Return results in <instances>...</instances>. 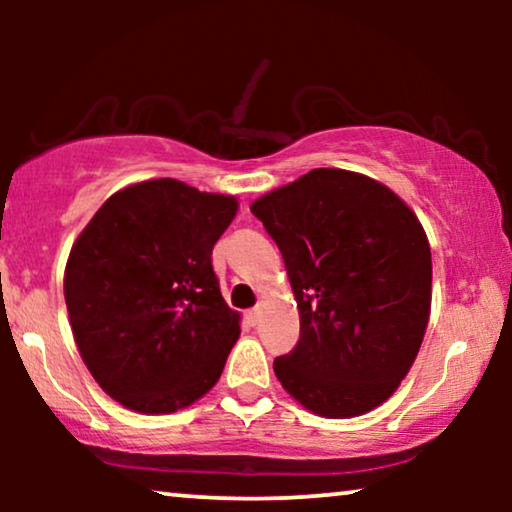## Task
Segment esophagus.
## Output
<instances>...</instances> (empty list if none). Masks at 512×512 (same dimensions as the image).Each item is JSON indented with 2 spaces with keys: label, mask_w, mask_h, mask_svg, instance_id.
<instances>
[{
  "label": "esophagus",
  "mask_w": 512,
  "mask_h": 512,
  "mask_svg": "<svg viewBox=\"0 0 512 512\" xmlns=\"http://www.w3.org/2000/svg\"><path fill=\"white\" fill-rule=\"evenodd\" d=\"M258 317H261V312H258V310L244 312V321H247L249 326H256V324H258Z\"/></svg>",
  "instance_id": "esophagus-1"
}]
</instances>
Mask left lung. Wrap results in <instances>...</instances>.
<instances>
[{
    "mask_svg": "<svg viewBox=\"0 0 512 512\" xmlns=\"http://www.w3.org/2000/svg\"><path fill=\"white\" fill-rule=\"evenodd\" d=\"M282 251L300 340L275 359L282 387L314 415L345 419L394 394L422 347L431 249L394 191L319 167L251 205Z\"/></svg>",
    "mask_w": 512,
    "mask_h": 512,
    "instance_id": "obj_1",
    "label": "left lung"
}]
</instances>
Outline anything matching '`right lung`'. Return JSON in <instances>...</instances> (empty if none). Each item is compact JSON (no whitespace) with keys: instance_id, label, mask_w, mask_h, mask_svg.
Returning <instances> with one entry per match:
<instances>
[{"instance_id":"right-lung-1","label":"right lung","mask_w":512,"mask_h":512,"mask_svg":"<svg viewBox=\"0 0 512 512\" xmlns=\"http://www.w3.org/2000/svg\"><path fill=\"white\" fill-rule=\"evenodd\" d=\"M237 214L233 195L177 179L111 195L69 251L65 303L81 359L111 398L170 415L214 387L240 338L212 249Z\"/></svg>"}]
</instances>
